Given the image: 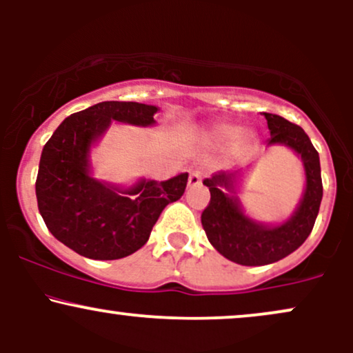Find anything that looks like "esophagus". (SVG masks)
I'll list each match as a JSON object with an SVG mask.
<instances>
[{
    "instance_id": "1",
    "label": "esophagus",
    "mask_w": 353,
    "mask_h": 353,
    "mask_svg": "<svg viewBox=\"0 0 353 353\" xmlns=\"http://www.w3.org/2000/svg\"><path fill=\"white\" fill-rule=\"evenodd\" d=\"M189 188H196V185H201L202 182V171L201 169H192L189 174Z\"/></svg>"
}]
</instances>
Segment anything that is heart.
<instances>
[{
  "label": "heart",
  "mask_w": 353,
  "mask_h": 353,
  "mask_svg": "<svg viewBox=\"0 0 353 353\" xmlns=\"http://www.w3.org/2000/svg\"><path fill=\"white\" fill-rule=\"evenodd\" d=\"M205 143L214 145V148H222L229 144V151L232 154H242L252 145L255 141V134L252 131H239L237 125L234 124H217L212 125L204 134Z\"/></svg>",
  "instance_id": "b5f03b06"
}]
</instances>
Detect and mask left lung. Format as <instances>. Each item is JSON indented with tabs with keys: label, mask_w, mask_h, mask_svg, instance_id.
I'll use <instances>...</instances> for the list:
<instances>
[{
	"label": "left lung",
	"mask_w": 353,
	"mask_h": 353,
	"mask_svg": "<svg viewBox=\"0 0 353 353\" xmlns=\"http://www.w3.org/2000/svg\"><path fill=\"white\" fill-rule=\"evenodd\" d=\"M262 114L270 131L267 148L283 145L301 157L305 189L292 216L281 224H265L245 214L239 199V189L249 165L216 172L204 179L202 184L210 192L209 205L201 216L205 236L219 254L241 265L274 264L297 250L314 229L323 194L319 152L305 131L282 116Z\"/></svg>",
	"instance_id": "left-lung-1"
}]
</instances>
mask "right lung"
Returning <instances> with one entry per match:
<instances>
[{
    "instance_id": "1",
    "label": "right lung",
    "mask_w": 353,
    "mask_h": 353,
    "mask_svg": "<svg viewBox=\"0 0 353 353\" xmlns=\"http://www.w3.org/2000/svg\"><path fill=\"white\" fill-rule=\"evenodd\" d=\"M157 106L104 101L71 114L44 144L36 199L50 232L79 255L114 261L139 250L161 212L181 199L188 172L168 181L141 177L129 188L92 176L91 151L114 123L149 128Z\"/></svg>"
}]
</instances>
